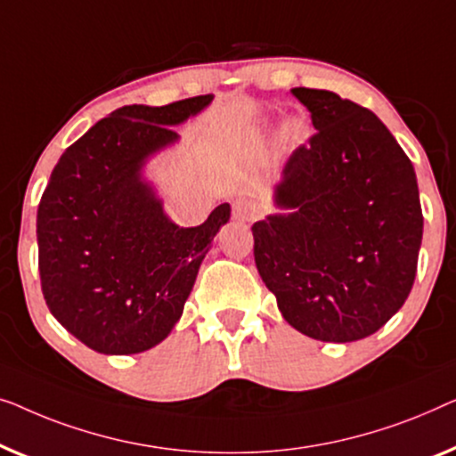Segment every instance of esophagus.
<instances>
[{
    "instance_id": "esophagus-1",
    "label": "esophagus",
    "mask_w": 456,
    "mask_h": 456,
    "mask_svg": "<svg viewBox=\"0 0 456 456\" xmlns=\"http://www.w3.org/2000/svg\"><path fill=\"white\" fill-rule=\"evenodd\" d=\"M231 216L237 221H252V204L246 198H237L231 202Z\"/></svg>"
}]
</instances>
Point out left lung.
<instances>
[{
	"instance_id": "obj_1",
	"label": "left lung",
	"mask_w": 456,
	"mask_h": 456,
	"mask_svg": "<svg viewBox=\"0 0 456 456\" xmlns=\"http://www.w3.org/2000/svg\"><path fill=\"white\" fill-rule=\"evenodd\" d=\"M316 132L277 185L289 215L254 223V260L293 329L349 343L382 329L411 291L423 233L409 157L370 109L293 88Z\"/></svg>"
}]
</instances>
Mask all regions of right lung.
Returning <instances> with one entry per match:
<instances>
[{"label": "right lung", "mask_w": 456, "mask_h": 456, "mask_svg": "<svg viewBox=\"0 0 456 456\" xmlns=\"http://www.w3.org/2000/svg\"><path fill=\"white\" fill-rule=\"evenodd\" d=\"M210 94L163 107L126 105L60 157L37 213L43 297L63 329L99 354L155 347L182 316L229 204L177 227L140 179L144 159L177 140Z\"/></svg>", "instance_id": "obj_1"}]
</instances>
